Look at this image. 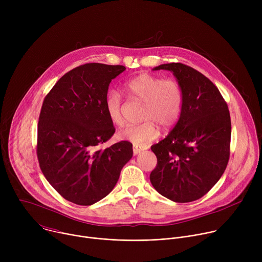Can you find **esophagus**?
<instances>
[{"label":"esophagus","mask_w":262,"mask_h":262,"mask_svg":"<svg viewBox=\"0 0 262 262\" xmlns=\"http://www.w3.org/2000/svg\"><path fill=\"white\" fill-rule=\"evenodd\" d=\"M142 151H144V147H141V146H139V145L134 144V146H133V152H134L135 156L139 155V154L142 152Z\"/></svg>","instance_id":"obj_1"}]
</instances>
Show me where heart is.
Listing matches in <instances>:
<instances>
[{
	"label": "heart",
	"instance_id": "heart-1",
	"mask_svg": "<svg viewBox=\"0 0 262 262\" xmlns=\"http://www.w3.org/2000/svg\"><path fill=\"white\" fill-rule=\"evenodd\" d=\"M127 94L145 102L142 112L143 123L127 125L118 133L124 141L138 145L154 141L164 129L171 128L178 121L183 104V93L179 83L173 79L163 80L150 73H141L124 84ZM105 114L114 125L123 124L122 100L118 91L110 90L104 98Z\"/></svg>",
	"mask_w": 262,
	"mask_h": 262
}]
</instances>
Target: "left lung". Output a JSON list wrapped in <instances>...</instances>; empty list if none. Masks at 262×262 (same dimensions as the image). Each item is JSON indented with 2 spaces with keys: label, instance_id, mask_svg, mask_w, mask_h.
<instances>
[{
  "label": "left lung",
  "instance_id": "left-lung-1",
  "mask_svg": "<svg viewBox=\"0 0 262 262\" xmlns=\"http://www.w3.org/2000/svg\"><path fill=\"white\" fill-rule=\"evenodd\" d=\"M173 72L183 93L180 117L151 150L158 159L150 174L154 188L178 203L203 197L225 171L230 156L231 120L219 89L196 69L181 63L154 70Z\"/></svg>",
  "mask_w": 262,
  "mask_h": 262
}]
</instances>
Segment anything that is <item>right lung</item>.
I'll return each instance as SVG.
<instances>
[{
    "label": "right lung",
    "mask_w": 262,
    "mask_h": 262,
    "mask_svg": "<svg viewBox=\"0 0 262 262\" xmlns=\"http://www.w3.org/2000/svg\"><path fill=\"white\" fill-rule=\"evenodd\" d=\"M122 65L88 63L65 73L46 96L37 129V158L53 188L66 200L92 205L108 195L133 145L97 146L115 133L104 110L110 83Z\"/></svg>",
    "instance_id": "obj_1"
}]
</instances>
